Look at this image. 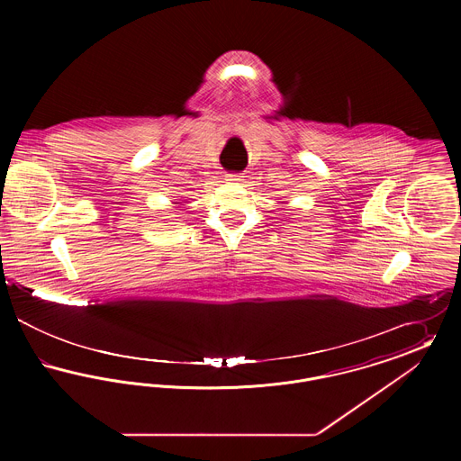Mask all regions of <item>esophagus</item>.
Masks as SVG:
<instances>
[{"instance_id":"esophagus-1","label":"esophagus","mask_w":461,"mask_h":461,"mask_svg":"<svg viewBox=\"0 0 461 461\" xmlns=\"http://www.w3.org/2000/svg\"><path fill=\"white\" fill-rule=\"evenodd\" d=\"M240 177L241 176L239 175V173H228V175H226L228 181H240Z\"/></svg>"}]
</instances>
